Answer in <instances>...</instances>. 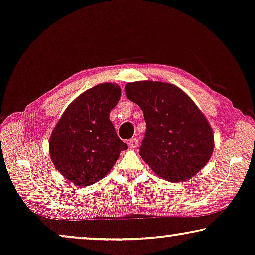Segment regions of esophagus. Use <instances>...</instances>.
<instances>
[{
    "instance_id": "1",
    "label": "esophagus",
    "mask_w": 255,
    "mask_h": 255,
    "mask_svg": "<svg viewBox=\"0 0 255 255\" xmlns=\"http://www.w3.org/2000/svg\"><path fill=\"white\" fill-rule=\"evenodd\" d=\"M128 145H129V148H130V149H136V148H137V145H138L137 138H131L130 141L128 142Z\"/></svg>"
}]
</instances>
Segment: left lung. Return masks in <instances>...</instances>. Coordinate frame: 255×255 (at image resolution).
<instances>
[{"label": "left lung", "instance_id": "left-lung-1", "mask_svg": "<svg viewBox=\"0 0 255 255\" xmlns=\"http://www.w3.org/2000/svg\"><path fill=\"white\" fill-rule=\"evenodd\" d=\"M144 113L139 155L159 177L181 182L198 173L214 150L211 127L186 93L170 83L141 81L125 87Z\"/></svg>", "mask_w": 255, "mask_h": 255}]
</instances>
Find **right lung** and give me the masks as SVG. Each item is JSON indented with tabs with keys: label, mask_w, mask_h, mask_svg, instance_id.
Listing matches in <instances>:
<instances>
[{
	"label": "right lung",
	"mask_w": 255,
	"mask_h": 255,
	"mask_svg": "<svg viewBox=\"0 0 255 255\" xmlns=\"http://www.w3.org/2000/svg\"><path fill=\"white\" fill-rule=\"evenodd\" d=\"M121 97L120 87L103 83L82 93L67 107L49 141L57 171L77 186H90L109 173L128 146L118 137L110 112Z\"/></svg>",
	"instance_id": "obj_1"
}]
</instances>
